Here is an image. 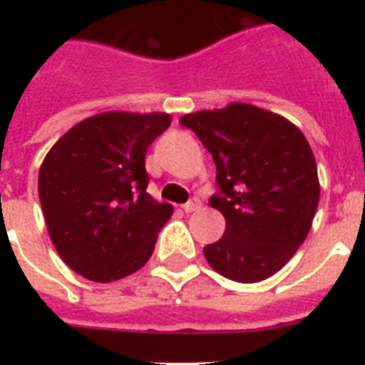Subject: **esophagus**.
I'll return each mask as SVG.
<instances>
[{
    "instance_id": "obj_1",
    "label": "esophagus",
    "mask_w": 365,
    "mask_h": 365,
    "mask_svg": "<svg viewBox=\"0 0 365 365\" xmlns=\"http://www.w3.org/2000/svg\"><path fill=\"white\" fill-rule=\"evenodd\" d=\"M199 206H201V201H199V199H190L188 202H185V205H182V210H185L186 214H190V212L197 210Z\"/></svg>"
}]
</instances>
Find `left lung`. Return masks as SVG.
Returning <instances> with one entry per match:
<instances>
[{
	"label": "left lung",
	"mask_w": 365,
	"mask_h": 365,
	"mask_svg": "<svg viewBox=\"0 0 365 365\" xmlns=\"http://www.w3.org/2000/svg\"><path fill=\"white\" fill-rule=\"evenodd\" d=\"M179 122L197 135L217 168L219 192L208 202L227 228L202 248L206 261L232 282L270 278L305 241L320 201L307 138L287 118L240 102Z\"/></svg>",
	"instance_id": "left-lung-1"
}]
</instances>
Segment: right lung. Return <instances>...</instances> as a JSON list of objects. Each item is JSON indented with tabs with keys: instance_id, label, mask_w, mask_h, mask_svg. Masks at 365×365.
I'll use <instances>...</instances> for the list:
<instances>
[{
	"instance_id": "1",
	"label": "right lung",
	"mask_w": 365,
	"mask_h": 365,
	"mask_svg": "<svg viewBox=\"0 0 365 365\" xmlns=\"http://www.w3.org/2000/svg\"><path fill=\"white\" fill-rule=\"evenodd\" d=\"M170 124L166 113H100L73 125L41 163L38 193L51 241L83 278H125L153 254L173 208L146 192L144 159Z\"/></svg>"
}]
</instances>
